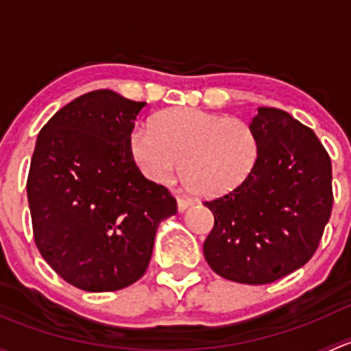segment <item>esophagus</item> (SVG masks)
<instances>
[{
    "instance_id": "obj_1",
    "label": "esophagus",
    "mask_w": 351,
    "mask_h": 351,
    "mask_svg": "<svg viewBox=\"0 0 351 351\" xmlns=\"http://www.w3.org/2000/svg\"><path fill=\"white\" fill-rule=\"evenodd\" d=\"M176 202H178V210L180 212H183L185 208H189L190 205L193 204L192 198H186V197H178V198H176Z\"/></svg>"
}]
</instances>
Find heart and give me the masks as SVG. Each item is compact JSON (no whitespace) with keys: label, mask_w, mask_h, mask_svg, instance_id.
<instances>
[{"label":"heart","mask_w":351,"mask_h":351,"mask_svg":"<svg viewBox=\"0 0 351 351\" xmlns=\"http://www.w3.org/2000/svg\"><path fill=\"white\" fill-rule=\"evenodd\" d=\"M130 149L149 180L169 185L182 161L186 185L204 197L239 186L254 169L260 139L247 122L197 108L159 113L153 129H136Z\"/></svg>","instance_id":"obj_1"}]
</instances>
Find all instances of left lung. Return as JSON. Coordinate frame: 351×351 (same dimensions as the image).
Returning <instances> with one entry per match:
<instances>
[{
  "mask_svg": "<svg viewBox=\"0 0 351 351\" xmlns=\"http://www.w3.org/2000/svg\"><path fill=\"white\" fill-rule=\"evenodd\" d=\"M260 139L251 175L205 200L214 228L204 243L208 267L231 282L271 284L313 258L332 208L331 159L313 129L278 108L250 123Z\"/></svg>",
  "mask_w": 351,
  "mask_h": 351,
  "instance_id": "1",
  "label": "left lung"
}]
</instances>
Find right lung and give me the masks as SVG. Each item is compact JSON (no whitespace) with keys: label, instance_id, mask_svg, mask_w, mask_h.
<instances>
[{"label":"right lung","instance_id":"obj_1","mask_svg":"<svg viewBox=\"0 0 351 351\" xmlns=\"http://www.w3.org/2000/svg\"><path fill=\"white\" fill-rule=\"evenodd\" d=\"M144 105L90 91L56 112L35 143L27 180L35 244L59 277L86 292L139 280L159 222L178 212L168 189L134 161L130 134Z\"/></svg>","mask_w":351,"mask_h":351}]
</instances>
